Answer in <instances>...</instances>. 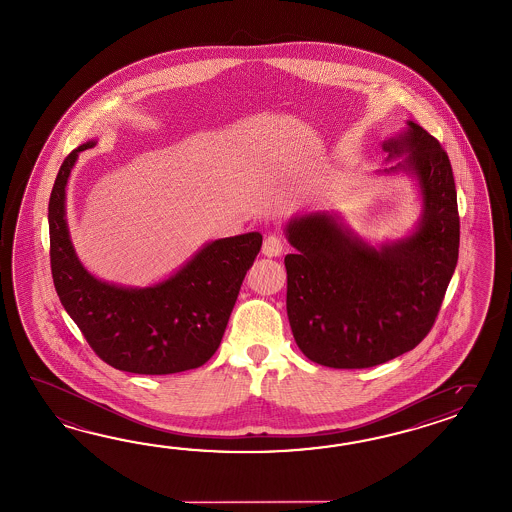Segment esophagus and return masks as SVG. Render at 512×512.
I'll return each instance as SVG.
<instances>
[{"label":"esophagus","instance_id":"1","mask_svg":"<svg viewBox=\"0 0 512 512\" xmlns=\"http://www.w3.org/2000/svg\"><path fill=\"white\" fill-rule=\"evenodd\" d=\"M286 249V241L280 238L278 234H269L267 238L263 239L262 252L265 256L273 258V256H280Z\"/></svg>","mask_w":512,"mask_h":512}]
</instances>
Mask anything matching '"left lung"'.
Here are the masks:
<instances>
[{
    "instance_id": "obj_1",
    "label": "left lung",
    "mask_w": 512,
    "mask_h": 512,
    "mask_svg": "<svg viewBox=\"0 0 512 512\" xmlns=\"http://www.w3.org/2000/svg\"><path fill=\"white\" fill-rule=\"evenodd\" d=\"M411 169L424 219L411 238L380 250L326 215L287 226V317L302 354L330 369H370L413 350L433 328L459 258L452 164L439 140L409 121L383 143ZM394 169V167H391Z\"/></svg>"
}]
</instances>
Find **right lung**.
Listing matches in <instances>:
<instances>
[{"label":"right lung","instance_id":"add662e5","mask_svg":"<svg viewBox=\"0 0 512 512\" xmlns=\"http://www.w3.org/2000/svg\"><path fill=\"white\" fill-rule=\"evenodd\" d=\"M83 143L64 158L49 197V258L60 302L86 343L114 369L175 374L199 369L221 345L262 234L217 239L160 286L123 289L84 271L64 219V186Z\"/></svg>","mask_w":512,"mask_h":512}]
</instances>
